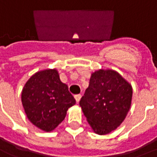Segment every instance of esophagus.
Returning <instances> with one entry per match:
<instances>
[{
	"mask_svg": "<svg viewBox=\"0 0 157 157\" xmlns=\"http://www.w3.org/2000/svg\"><path fill=\"white\" fill-rule=\"evenodd\" d=\"M81 94H76V95H75V100H76V103H79V101H80V100H81Z\"/></svg>",
	"mask_w": 157,
	"mask_h": 157,
	"instance_id": "34e87169",
	"label": "esophagus"
}]
</instances>
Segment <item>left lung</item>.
Here are the masks:
<instances>
[{
  "mask_svg": "<svg viewBox=\"0 0 157 157\" xmlns=\"http://www.w3.org/2000/svg\"><path fill=\"white\" fill-rule=\"evenodd\" d=\"M132 97L131 84L120 74L112 69H100L91 74L80 105L94 132L105 135L124 122Z\"/></svg>",
  "mask_w": 157,
  "mask_h": 157,
  "instance_id": "left-lung-1",
  "label": "left lung"
}]
</instances>
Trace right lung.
I'll return each mask as SVG.
<instances>
[{"label":"right lung","mask_w":157,"mask_h":157,"mask_svg":"<svg viewBox=\"0 0 157 157\" xmlns=\"http://www.w3.org/2000/svg\"><path fill=\"white\" fill-rule=\"evenodd\" d=\"M21 101L29 120L44 132L53 131L64 120L68 109L76 104L57 69L33 74L23 88Z\"/></svg>","instance_id":"add662e5"}]
</instances>
